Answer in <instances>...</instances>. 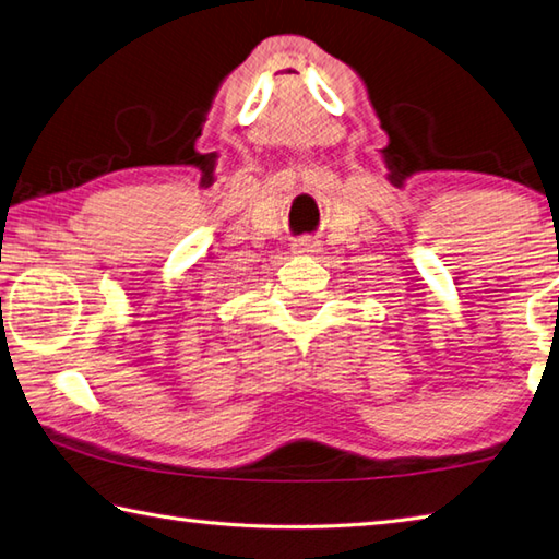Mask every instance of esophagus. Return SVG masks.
Returning a JSON list of instances; mask_svg holds the SVG:
<instances>
[{"label":"esophagus","mask_w":559,"mask_h":559,"mask_svg":"<svg viewBox=\"0 0 559 559\" xmlns=\"http://www.w3.org/2000/svg\"><path fill=\"white\" fill-rule=\"evenodd\" d=\"M318 249H320V241L312 237H302L296 241V245H293V251L296 253H314Z\"/></svg>","instance_id":"esophagus-1"}]
</instances>
